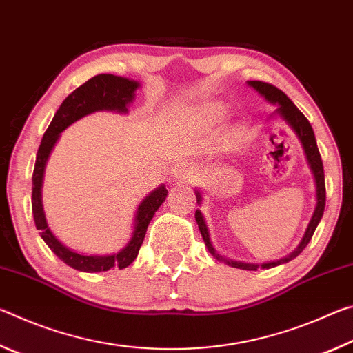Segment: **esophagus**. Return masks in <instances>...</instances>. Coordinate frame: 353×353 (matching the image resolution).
Masks as SVG:
<instances>
[{
    "mask_svg": "<svg viewBox=\"0 0 353 353\" xmlns=\"http://www.w3.org/2000/svg\"><path fill=\"white\" fill-rule=\"evenodd\" d=\"M194 177V172H193V168L187 163V162H181L177 163L174 168L171 170V174H170V179L171 181H176V182H190L191 179Z\"/></svg>",
    "mask_w": 353,
    "mask_h": 353,
    "instance_id": "1",
    "label": "esophagus"
}]
</instances>
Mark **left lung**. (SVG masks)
<instances>
[{"label":"left lung","mask_w":353,"mask_h":353,"mask_svg":"<svg viewBox=\"0 0 353 353\" xmlns=\"http://www.w3.org/2000/svg\"><path fill=\"white\" fill-rule=\"evenodd\" d=\"M248 83L250 87H254L256 92L261 93L268 101H271V103H274V104H279L276 112L285 119L286 123L290 124L292 130L296 132V135L299 137V140H301L303 152H305V155H307L308 165L313 171L314 182H316V201H318V202H316L313 218H312V221H310V224L307 227L305 235H303L301 244H299L294 252H291L288 256H285V259H282V260L265 263V265H261L263 270H265V268H266V270H270V268L282 265V263H286V261H290L292 259H296V256L307 248V244L310 243V240H312L316 227H318L322 214H324V208H325L324 166H322V159H321L318 145H316V139H314V132H313L312 124H310V121L305 118V115H303V113L297 109L294 103H292V101L288 97H286V94L282 90H279L276 85H272V83H268V82H263V81H250ZM196 198H198V202H201L199 191H196ZM194 218H196V223H198V225H199L201 235H202V238H204V243H205V246L208 249V252L216 256L219 261H224L225 265H229L232 268H238V270H246V271H256V270H259L260 265H250V263L227 260V259H224L223 255L216 254V250H214L213 244L210 241V235H208L207 224L204 221V216H202L201 210H196Z\"/></svg>","instance_id":"8db88e82"}]
</instances>
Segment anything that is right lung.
<instances>
[{
    "instance_id": "1",
    "label": "right lung",
    "mask_w": 353,
    "mask_h": 353,
    "mask_svg": "<svg viewBox=\"0 0 353 353\" xmlns=\"http://www.w3.org/2000/svg\"><path fill=\"white\" fill-rule=\"evenodd\" d=\"M139 87V82L129 81L126 77H119L113 74H98L88 79L81 87L68 94L63 103L59 107L54 118L39 146L37 157H35V166L32 174V214L34 223L43 241L48 244L52 252L68 266L74 268L82 272H101L109 271L110 268H118L124 270L132 263L145 240L146 229L151 223L155 212L163 204L168 194L163 185L154 190L151 194L146 196V199L141 202L135 216V230L130 241L121 252L115 255H83L77 254L74 250L68 249L67 246L57 240L52 235L50 227L46 224V218L43 213V205H41V182H43V171L46 160L50 157V152L54 148L59 139V134L67 129L71 123L88 115V113L97 110H117V112H128V104L134 99V93Z\"/></svg>"
}]
</instances>
